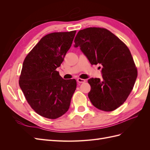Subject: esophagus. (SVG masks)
Listing matches in <instances>:
<instances>
[{"mask_svg":"<svg viewBox=\"0 0 150 150\" xmlns=\"http://www.w3.org/2000/svg\"><path fill=\"white\" fill-rule=\"evenodd\" d=\"M77 81L79 83H85L86 82V80L85 79H81V78H78V79H77Z\"/></svg>","mask_w":150,"mask_h":150,"instance_id":"1","label":"esophagus"}]
</instances>
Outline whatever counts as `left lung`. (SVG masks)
Wrapping results in <instances>:
<instances>
[{
  "mask_svg": "<svg viewBox=\"0 0 150 150\" xmlns=\"http://www.w3.org/2000/svg\"><path fill=\"white\" fill-rule=\"evenodd\" d=\"M74 42L91 64L103 66L102 79L88 80L91 102L103 111L116 110L128 98L138 75L129 49L110 30L99 28L79 30Z\"/></svg>",
  "mask_w": 150,
  "mask_h": 150,
  "instance_id": "8db88e82",
  "label": "left lung"
}]
</instances>
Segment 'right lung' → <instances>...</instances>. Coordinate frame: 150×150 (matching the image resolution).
<instances>
[{"label":"right lung","mask_w":150,"mask_h":150,"mask_svg":"<svg viewBox=\"0 0 150 150\" xmlns=\"http://www.w3.org/2000/svg\"><path fill=\"white\" fill-rule=\"evenodd\" d=\"M76 31L45 35L25 58L19 86L31 108L49 119H56L69 108L76 89L75 79H64L56 68L71 46Z\"/></svg>","instance_id":"add662e5"}]
</instances>
